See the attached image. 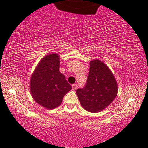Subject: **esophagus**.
I'll return each instance as SVG.
<instances>
[{"instance_id":"34e87169","label":"esophagus","mask_w":148,"mask_h":148,"mask_svg":"<svg viewBox=\"0 0 148 148\" xmlns=\"http://www.w3.org/2000/svg\"><path fill=\"white\" fill-rule=\"evenodd\" d=\"M72 88H73V89H74V90L77 89V84H73V85H72Z\"/></svg>"}]
</instances>
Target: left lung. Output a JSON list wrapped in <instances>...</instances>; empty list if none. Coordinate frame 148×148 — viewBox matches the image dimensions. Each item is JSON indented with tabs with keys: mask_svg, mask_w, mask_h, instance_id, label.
Instances as JSON below:
<instances>
[{
	"mask_svg": "<svg viewBox=\"0 0 148 148\" xmlns=\"http://www.w3.org/2000/svg\"><path fill=\"white\" fill-rule=\"evenodd\" d=\"M81 106L90 112H99L110 104L118 92L113 74L103 62H90L89 73L85 87L76 90Z\"/></svg>",
	"mask_w": 148,
	"mask_h": 148,
	"instance_id": "left-lung-1",
	"label": "left lung"
}]
</instances>
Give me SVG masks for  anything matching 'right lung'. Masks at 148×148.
Returning <instances> with one entry per match:
<instances>
[{
	"label": "right lung",
	"instance_id": "obj_1",
	"mask_svg": "<svg viewBox=\"0 0 148 148\" xmlns=\"http://www.w3.org/2000/svg\"><path fill=\"white\" fill-rule=\"evenodd\" d=\"M59 69L58 55L49 54L38 63L30 79V91L33 99L47 109L60 106L63 97L72 88Z\"/></svg>",
	"mask_w": 148,
	"mask_h": 148
}]
</instances>
